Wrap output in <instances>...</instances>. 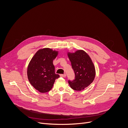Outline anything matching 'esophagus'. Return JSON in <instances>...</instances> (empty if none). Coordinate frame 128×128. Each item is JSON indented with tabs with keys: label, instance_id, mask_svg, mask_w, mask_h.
<instances>
[{
	"label": "esophagus",
	"instance_id": "1",
	"mask_svg": "<svg viewBox=\"0 0 128 128\" xmlns=\"http://www.w3.org/2000/svg\"><path fill=\"white\" fill-rule=\"evenodd\" d=\"M66 74H60V76L62 78H65L66 77Z\"/></svg>",
	"mask_w": 128,
	"mask_h": 128
}]
</instances>
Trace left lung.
I'll list each match as a JSON object with an SVG mask.
<instances>
[{"label": "left lung", "mask_w": 128, "mask_h": 128, "mask_svg": "<svg viewBox=\"0 0 128 128\" xmlns=\"http://www.w3.org/2000/svg\"><path fill=\"white\" fill-rule=\"evenodd\" d=\"M72 68L75 74L74 80H68L70 87L76 90H82L92 83L95 77V68L88 54L82 50L68 53Z\"/></svg>", "instance_id": "8db88e82"}]
</instances>
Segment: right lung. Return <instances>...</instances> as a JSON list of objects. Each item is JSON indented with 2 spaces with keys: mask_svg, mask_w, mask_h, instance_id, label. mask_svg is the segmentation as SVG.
<instances>
[{
  "mask_svg": "<svg viewBox=\"0 0 128 128\" xmlns=\"http://www.w3.org/2000/svg\"><path fill=\"white\" fill-rule=\"evenodd\" d=\"M57 54V52L48 48L40 50L28 65V80L31 84L40 93L49 92L54 81L60 77L59 74H55L52 63Z\"/></svg>",
  "mask_w": 128,
  "mask_h": 128,
  "instance_id": "add662e5",
  "label": "right lung"
}]
</instances>
